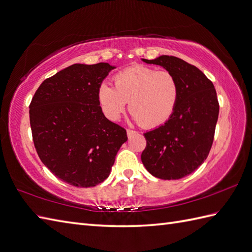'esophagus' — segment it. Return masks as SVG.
<instances>
[{"instance_id": "34e87169", "label": "esophagus", "mask_w": 252, "mask_h": 252, "mask_svg": "<svg viewBox=\"0 0 252 252\" xmlns=\"http://www.w3.org/2000/svg\"><path fill=\"white\" fill-rule=\"evenodd\" d=\"M136 132L135 131H133V130H130V128H128V130H126V134H127V137H132L134 134H135Z\"/></svg>"}]
</instances>
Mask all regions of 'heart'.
Listing matches in <instances>:
<instances>
[{"mask_svg": "<svg viewBox=\"0 0 252 252\" xmlns=\"http://www.w3.org/2000/svg\"><path fill=\"white\" fill-rule=\"evenodd\" d=\"M179 92L178 80L171 72L135 65L115 76V87L99 86L98 101L109 119L118 120L128 102L134 121L155 126L172 116Z\"/></svg>", "mask_w": 252, "mask_h": 252, "instance_id": "b5f03b06", "label": "heart"}]
</instances>
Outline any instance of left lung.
<instances>
[{
	"instance_id": "left-lung-1",
	"label": "left lung",
	"mask_w": 252,
	"mask_h": 252,
	"mask_svg": "<svg viewBox=\"0 0 252 252\" xmlns=\"http://www.w3.org/2000/svg\"><path fill=\"white\" fill-rule=\"evenodd\" d=\"M171 72L179 84V98L164 125L146 132L142 162L153 176L180 179L202 165L212 148L219 116L216 89L202 71L173 56L142 59Z\"/></svg>"
}]
</instances>
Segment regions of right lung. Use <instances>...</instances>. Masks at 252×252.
Wrapping results in <instances>:
<instances>
[{
  "mask_svg": "<svg viewBox=\"0 0 252 252\" xmlns=\"http://www.w3.org/2000/svg\"><path fill=\"white\" fill-rule=\"evenodd\" d=\"M116 66L76 63L44 80L30 104L35 149L64 183L89 188L103 183L127 140L124 127L104 116L98 101L103 80Z\"/></svg>",
  "mask_w": 252,
  "mask_h": 252,
  "instance_id": "add662e5",
  "label": "right lung"
}]
</instances>
